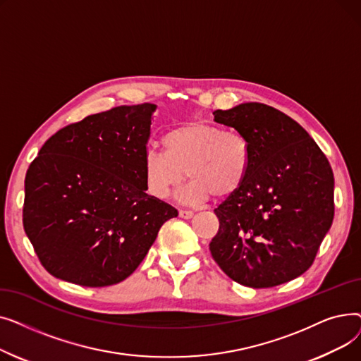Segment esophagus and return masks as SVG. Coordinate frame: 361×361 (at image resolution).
<instances>
[{
  "instance_id": "esophagus-1",
  "label": "esophagus",
  "mask_w": 361,
  "mask_h": 361,
  "mask_svg": "<svg viewBox=\"0 0 361 361\" xmlns=\"http://www.w3.org/2000/svg\"><path fill=\"white\" fill-rule=\"evenodd\" d=\"M178 215H180L181 218H184V219H190V218H193L195 212H193V211H187V209H181V211L178 212Z\"/></svg>"
}]
</instances>
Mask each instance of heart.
Segmentation results:
<instances>
[{
    "mask_svg": "<svg viewBox=\"0 0 361 361\" xmlns=\"http://www.w3.org/2000/svg\"><path fill=\"white\" fill-rule=\"evenodd\" d=\"M164 152L149 147L143 155L146 192L164 200L187 177L180 199L202 203L209 196L225 199L234 195L252 165L249 140L237 130L195 121L169 130L162 139Z\"/></svg>",
    "mask_w": 361,
    "mask_h": 361,
    "instance_id": "1",
    "label": "heart"
}]
</instances>
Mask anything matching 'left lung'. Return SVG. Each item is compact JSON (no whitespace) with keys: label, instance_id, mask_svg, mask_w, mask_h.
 Returning <instances> with one entry per match:
<instances>
[{"label":"left lung","instance_id":"8db88e82","mask_svg":"<svg viewBox=\"0 0 361 361\" xmlns=\"http://www.w3.org/2000/svg\"><path fill=\"white\" fill-rule=\"evenodd\" d=\"M215 121L249 140L252 165L238 190L214 211L209 250L233 281L271 288L305 274L334 221V173L309 133L259 102L216 109Z\"/></svg>","mask_w":361,"mask_h":361}]
</instances>
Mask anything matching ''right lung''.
I'll return each mask as SVG.
<instances>
[{
  "instance_id": "obj_1",
  "label": "right lung",
  "mask_w": 361,
  "mask_h": 361,
  "mask_svg": "<svg viewBox=\"0 0 361 361\" xmlns=\"http://www.w3.org/2000/svg\"><path fill=\"white\" fill-rule=\"evenodd\" d=\"M154 104L93 114L51 136L27 168L23 228L42 267L82 287L130 276L176 207L146 193Z\"/></svg>"
}]
</instances>
